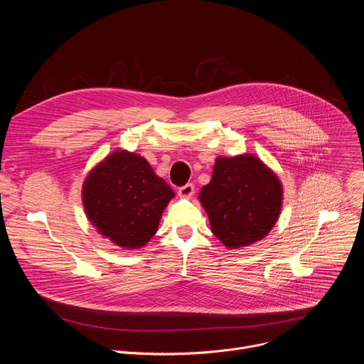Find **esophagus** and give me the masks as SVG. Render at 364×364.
I'll return each instance as SVG.
<instances>
[{
  "mask_svg": "<svg viewBox=\"0 0 364 364\" xmlns=\"http://www.w3.org/2000/svg\"><path fill=\"white\" fill-rule=\"evenodd\" d=\"M193 194H194V186H193L191 183H188V184H186V186H183V187L178 188V196H180V197L188 198V197H191Z\"/></svg>",
  "mask_w": 364,
  "mask_h": 364,
  "instance_id": "obj_1",
  "label": "esophagus"
}]
</instances>
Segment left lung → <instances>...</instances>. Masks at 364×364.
Masks as SVG:
<instances>
[{"label": "left lung", "instance_id": "8db88e82", "mask_svg": "<svg viewBox=\"0 0 364 364\" xmlns=\"http://www.w3.org/2000/svg\"><path fill=\"white\" fill-rule=\"evenodd\" d=\"M198 198L215 236L230 249L242 247L264 239L277 223L282 186L252 154L219 157Z\"/></svg>", "mask_w": 364, "mask_h": 364}]
</instances>
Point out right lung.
<instances>
[{
    "label": "right lung",
    "instance_id": "add662e5",
    "mask_svg": "<svg viewBox=\"0 0 364 364\" xmlns=\"http://www.w3.org/2000/svg\"><path fill=\"white\" fill-rule=\"evenodd\" d=\"M174 197L145 159L115 151L86 177L82 188L85 212L97 232L117 246H144L159 229L161 215Z\"/></svg>",
    "mask_w": 364,
    "mask_h": 364
}]
</instances>
